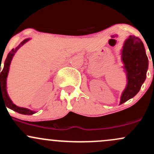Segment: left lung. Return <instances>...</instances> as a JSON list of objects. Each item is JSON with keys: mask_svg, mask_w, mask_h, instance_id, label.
<instances>
[{"mask_svg": "<svg viewBox=\"0 0 154 154\" xmlns=\"http://www.w3.org/2000/svg\"><path fill=\"white\" fill-rule=\"evenodd\" d=\"M121 60L126 75L127 84L122 92L120 104L134 97L146 79L148 59L140 38L130 35L125 39L121 50Z\"/></svg>", "mask_w": 154, "mask_h": 154, "instance_id": "1", "label": "left lung"}]
</instances>
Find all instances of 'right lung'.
<instances>
[{
	"instance_id": "add662e5",
	"label": "right lung",
	"mask_w": 154,
	"mask_h": 154,
	"mask_svg": "<svg viewBox=\"0 0 154 154\" xmlns=\"http://www.w3.org/2000/svg\"><path fill=\"white\" fill-rule=\"evenodd\" d=\"M30 39L31 38H27V39H24L23 42H21L20 43L19 45H18L15 49L13 48L12 50L9 53V54H8L7 57H6V60H5L4 62V68H3V70L1 71V100H3L5 103V104H6V107H8V108L10 109H12L13 111H14V112H18V113L26 115H33V114L36 113V112L35 111L29 109L27 108L17 106L15 104L13 103V102L11 101L10 97H9V95H8L7 93V90H6V80H7L8 73H9V67H10V64L11 60H12L13 57H14V54L17 52L18 49L20 47H22L25 43L29 42Z\"/></svg>"
}]
</instances>
